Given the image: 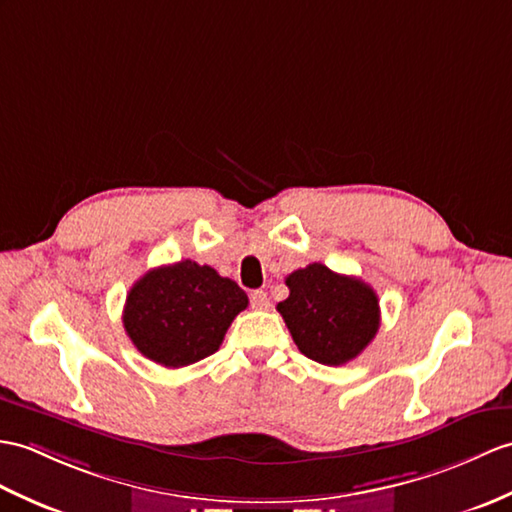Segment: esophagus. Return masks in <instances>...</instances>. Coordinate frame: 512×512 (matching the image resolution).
Instances as JSON below:
<instances>
[{"mask_svg": "<svg viewBox=\"0 0 512 512\" xmlns=\"http://www.w3.org/2000/svg\"><path fill=\"white\" fill-rule=\"evenodd\" d=\"M251 305H253V310H268V305H270L268 294L264 290L251 292Z\"/></svg>", "mask_w": 512, "mask_h": 512, "instance_id": "obj_1", "label": "esophagus"}]
</instances>
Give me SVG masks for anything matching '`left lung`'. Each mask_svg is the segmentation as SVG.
I'll use <instances>...</instances> for the list:
<instances>
[{
  "label": "left lung",
  "mask_w": 512,
  "mask_h": 512,
  "mask_svg": "<svg viewBox=\"0 0 512 512\" xmlns=\"http://www.w3.org/2000/svg\"><path fill=\"white\" fill-rule=\"evenodd\" d=\"M290 296L277 305L296 347L318 364L340 366L368 347L379 329V299L358 277L310 264L285 277Z\"/></svg>",
  "instance_id": "8db88e82"
}]
</instances>
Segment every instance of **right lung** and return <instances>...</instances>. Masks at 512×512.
Here are the masks:
<instances>
[{
	"label": "right lung",
	"instance_id": "1",
	"mask_svg": "<svg viewBox=\"0 0 512 512\" xmlns=\"http://www.w3.org/2000/svg\"><path fill=\"white\" fill-rule=\"evenodd\" d=\"M248 296L235 281L192 259L148 270L124 305V329L137 351L165 368L216 353Z\"/></svg>",
	"mask_w": 512,
	"mask_h": 512
}]
</instances>
